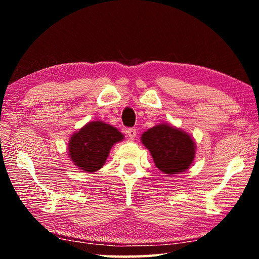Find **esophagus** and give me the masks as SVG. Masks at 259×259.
<instances>
[{
	"instance_id": "1",
	"label": "esophagus",
	"mask_w": 259,
	"mask_h": 259,
	"mask_svg": "<svg viewBox=\"0 0 259 259\" xmlns=\"http://www.w3.org/2000/svg\"><path fill=\"white\" fill-rule=\"evenodd\" d=\"M126 135L129 136L130 139H135L136 136H137V130H136L135 128H129L126 129Z\"/></svg>"
}]
</instances>
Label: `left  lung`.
I'll return each instance as SVG.
<instances>
[{
	"label": "left lung",
	"mask_w": 259,
	"mask_h": 259,
	"mask_svg": "<svg viewBox=\"0 0 259 259\" xmlns=\"http://www.w3.org/2000/svg\"><path fill=\"white\" fill-rule=\"evenodd\" d=\"M142 142L151 152L155 165L162 172L174 175L190 168L195 155L191 136L168 124H159L142 136Z\"/></svg>",
	"instance_id": "8db88e82"
}]
</instances>
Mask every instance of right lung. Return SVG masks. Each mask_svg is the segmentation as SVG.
<instances>
[{
    "instance_id": "right-lung-1",
    "label": "right lung",
    "mask_w": 259,
    "mask_h": 259,
    "mask_svg": "<svg viewBox=\"0 0 259 259\" xmlns=\"http://www.w3.org/2000/svg\"><path fill=\"white\" fill-rule=\"evenodd\" d=\"M122 139L123 135L114 126L102 121L90 122L72 136L69 156L84 171H97L104 165L112 146Z\"/></svg>"
}]
</instances>
